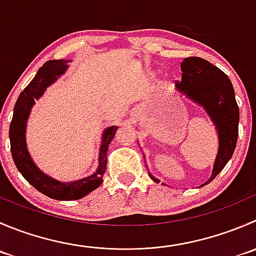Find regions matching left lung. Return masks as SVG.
Segmentation results:
<instances>
[{
	"label": "left lung",
	"instance_id": "1",
	"mask_svg": "<svg viewBox=\"0 0 256 256\" xmlns=\"http://www.w3.org/2000/svg\"><path fill=\"white\" fill-rule=\"evenodd\" d=\"M181 80L176 81L178 90L208 111L219 132V152L212 178L208 180L210 182L234 154L239 134V106L232 81L209 61L202 57H186L181 62ZM152 180L158 182L155 178Z\"/></svg>",
	"mask_w": 256,
	"mask_h": 256
}]
</instances>
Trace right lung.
Wrapping results in <instances>:
<instances>
[{
	"label": "right lung",
	"mask_w": 256,
	"mask_h": 256,
	"mask_svg": "<svg viewBox=\"0 0 256 256\" xmlns=\"http://www.w3.org/2000/svg\"><path fill=\"white\" fill-rule=\"evenodd\" d=\"M66 62L68 61H64V60L47 61L37 71L36 76L28 84V86H26L24 90L20 94L14 108L12 121L10 124V142H11V152L14 165L22 174V176L36 190L54 200H78L102 184V178L106 171V164H108V148L115 136L118 126H111L106 128L104 132L98 171L88 178L68 184L54 180L40 171L32 162L31 156L26 148V141H24L26 121L34 100H37L44 94L47 86L51 85L56 80L57 76L65 72L68 68Z\"/></svg>",
	"instance_id": "obj_1"
}]
</instances>
